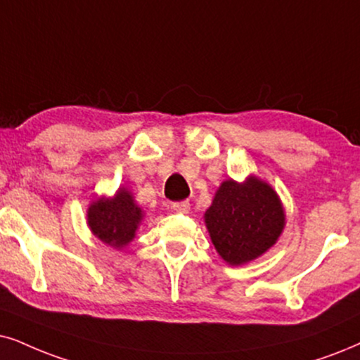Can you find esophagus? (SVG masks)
<instances>
[{
    "label": "esophagus",
    "instance_id": "34e87169",
    "mask_svg": "<svg viewBox=\"0 0 360 360\" xmlns=\"http://www.w3.org/2000/svg\"><path fill=\"white\" fill-rule=\"evenodd\" d=\"M171 207H172V211H176L179 214H188L191 209V204H189V201H179V202H172Z\"/></svg>",
    "mask_w": 360,
    "mask_h": 360
}]
</instances>
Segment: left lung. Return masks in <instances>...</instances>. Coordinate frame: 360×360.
<instances>
[{
  "mask_svg": "<svg viewBox=\"0 0 360 360\" xmlns=\"http://www.w3.org/2000/svg\"><path fill=\"white\" fill-rule=\"evenodd\" d=\"M204 217L214 248L233 266L266 252L284 227L279 198L257 177L244 184L224 181Z\"/></svg>",
  "mask_w": 360,
  "mask_h": 360,
  "instance_id": "left-lung-1",
  "label": "left lung"
}]
</instances>
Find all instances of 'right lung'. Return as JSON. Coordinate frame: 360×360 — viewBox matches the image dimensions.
Segmentation results:
<instances>
[{
  "label": "right lung",
  "instance_id": "add662e5",
  "mask_svg": "<svg viewBox=\"0 0 360 360\" xmlns=\"http://www.w3.org/2000/svg\"><path fill=\"white\" fill-rule=\"evenodd\" d=\"M143 212L133 195L122 188L112 199H98L88 209V224L96 236L112 248H122L133 240Z\"/></svg>",
  "mask_w": 360,
  "mask_h": 360
}]
</instances>
